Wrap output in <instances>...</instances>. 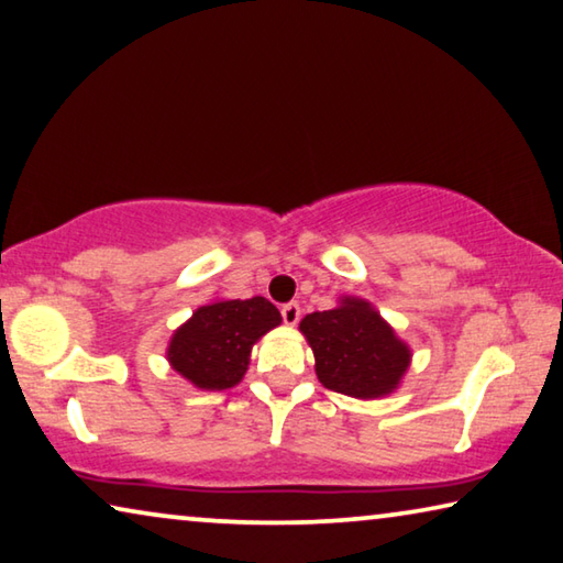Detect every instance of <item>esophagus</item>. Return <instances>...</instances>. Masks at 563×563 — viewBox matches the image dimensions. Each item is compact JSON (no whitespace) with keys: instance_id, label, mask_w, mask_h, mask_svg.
<instances>
[{"instance_id":"1","label":"esophagus","mask_w":563,"mask_h":563,"mask_svg":"<svg viewBox=\"0 0 563 563\" xmlns=\"http://www.w3.org/2000/svg\"><path fill=\"white\" fill-rule=\"evenodd\" d=\"M282 319H284V324H289V327L297 324V321L301 319V307H299V303L297 301L284 303V307H282Z\"/></svg>"}]
</instances>
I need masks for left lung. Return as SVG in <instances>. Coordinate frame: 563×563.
Instances as JSON below:
<instances>
[{
	"mask_svg": "<svg viewBox=\"0 0 563 563\" xmlns=\"http://www.w3.org/2000/svg\"><path fill=\"white\" fill-rule=\"evenodd\" d=\"M301 334L314 349L317 376L331 391L374 399L384 396L409 368V346L362 299L314 311L301 319Z\"/></svg>",
	"mask_w": 563,
	"mask_h": 563,
	"instance_id": "1",
	"label": "left lung"
}]
</instances>
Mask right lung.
I'll list each match as a JSON object with an SVG mask.
<instances>
[{
	"label": "right lung",
	"instance_id": "add662e5",
	"mask_svg": "<svg viewBox=\"0 0 563 563\" xmlns=\"http://www.w3.org/2000/svg\"><path fill=\"white\" fill-rule=\"evenodd\" d=\"M279 321V309L264 297L209 303L177 329L167 356L199 389H229L242 382L256 339Z\"/></svg>",
	"mask_w": 563,
	"mask_h": 563
}]
</instances>
